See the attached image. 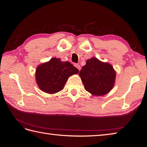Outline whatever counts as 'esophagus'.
Instances as JSON below:
<instances>
[{
    "label": "esophagus",
    "mask_w": 147,
    "mask_h": 147,
    "mask_svg": "<svg viewBox=\"0 0 147 147\" xmlns=\"http://www.w3.org/2000/svg\"><path fill=\"white\" fill-rule=\"evenodd\" d=\"M75 67H77L78 69V70H80L81 67H80V65L79 64H75Z\"/></svg>",
    "instance_id": "obj_1"
}]
</instances>
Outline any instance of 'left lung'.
<instances>
[{"instance_id":"left-lung-1","label":"left lung","mask_w":147,"mask_h":147,"mask_svg":"<svg viewBox=\"0 0 147 147\" xmlns=\"http://www.w3.org/2000/svg\"><path fill=\"white\" fill-rule=\"evenodd\" d=\"M79 75L87 91L94 96H103L112 90L116 72L110 64L92 57L86 61Z\"/></svg>"}]
</instances>
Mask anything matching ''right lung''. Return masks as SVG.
Listing matches in <instances>:
<instances>
[{"label": "right lung", "instance_id": "add662e5", "mask_svg": "<svg viewBox=\"0 0 147 147\" xmlns=\"http://www.w3.org/2000/svg\"><path fill=\"white\" fill-rule=\"evenodd\" d=\"M79 70L69 62H63L53 57L39 65L35 72V80L40 90L48 94H55L63 90L69 77L78 74Z\"/></svg>", "mask_w": 147, "mask_h": 147}]
</instances>
